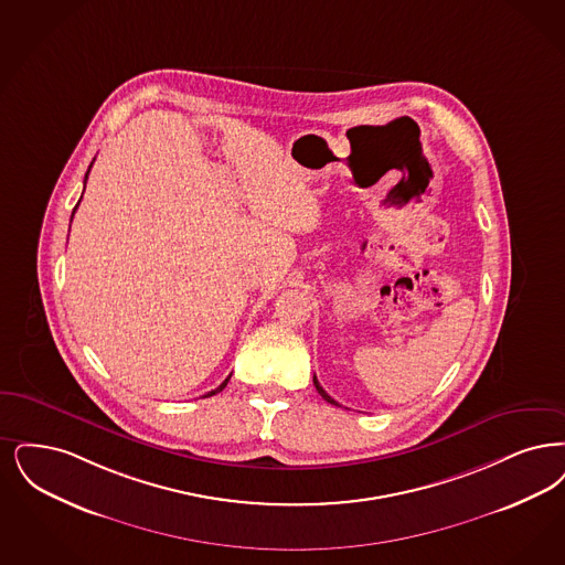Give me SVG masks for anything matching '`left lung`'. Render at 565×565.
Wrapping results in <instances>:
<instances>
[{"mask_svg": "<svg viewBox=\"0 0 565 565\" xmlns=\"http://www.w3.org/2000/svg\"><path fill=\"white\" fill-rule=\"evenodd\" d=\"M313 384H316L317 393H319V395H321V397H323V399H326V402H330V404H334V406H339V404H337V402H334V399H332V397H330V395H328V393H326V391H323V388H321V384L317 383L316 376H313Z\"/></svg>", "mask_w": 565, "mask_h": 565, "instance_id": "left-lung-1", "label": "left lung"}]
</instances>
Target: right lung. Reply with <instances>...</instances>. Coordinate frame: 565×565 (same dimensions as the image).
Here are the masks:
<instances>
[{"label": "right lung", "instance_id": "1", "mask_svg": "<svg viewBox=\"0 0 565 565\" xmlns=\"http://www.w3.org/2000/svg\"><path fill=\"white\" fill-rule=\"evenodd\" d=\"M90 168H92V163H90ZM90 168H88V172H90ZM88 172H86V179H88ZM84 189H86V186H84ZM77 205H79V202H77ZM77 205H75V207H73V214H75V210H77ZM73 214H71V218H73ZM228 379H231V376H228ZM228 379H226L225 383L221 384V386H218V388H214V391H210V393H205V395H203V397H210V395H216V393H218V391H223V388H225V386H226V383H228Z\"/></svg>", "mask_w": 565, "mask_h": 565}]
</instances>
